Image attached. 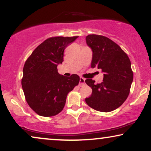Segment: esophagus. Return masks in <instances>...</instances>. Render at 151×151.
I'll return each mask as SVG.
<instances>
[{"label": "esophagus", "mask_w": 151, "mask_h": 151, "mask_svg": "<svg viewBox=\"0 0 151 151\" xmlns=\"http://www.w3.org/2000/svg\"><path fill=\"white\" fill-rule=\"evenodd\" d=\"M85 84V79L83 78H80V83H79V85L80 86H82L84 85V84Z\"/></svg>", "instance_id": "34e87169"}]
</instances>
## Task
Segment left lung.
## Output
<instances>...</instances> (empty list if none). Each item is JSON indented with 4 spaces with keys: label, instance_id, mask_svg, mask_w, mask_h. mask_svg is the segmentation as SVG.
Returning <instances> with one entry per match:
<instances>
[{
    "label": "left lung",
    "instance_id": "8db88e82",
    "mask_svg": "<svg viewBox=\"0 0 151 151\" xmlns=\"http://www.w3.org/2000/svg\"><path fill=\"white\" fill-rule=\"evenodd\" d=\"M86 41L93 51L91 68L98 67L104 73L100 84H95L91 79L85 80L92 88L86 103L96 111L110 112L120 106L129 96L133 80L131 61L121 47L107 37L90 34Z\"/></svg>",
    "mask_w": 151,
    "mask_h": 151
}]
</instances>
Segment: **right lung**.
<instances>
[{
  "instance_id": "add662e5",
  "label": "right lung",
  "mask_w": 151,
  "mask_h": 151,
  "mask_svg": "<svg viewBox=\"0 0 151 151\" xmlns=\"http://www.w3.org/2000/svg\"><path fill=\"white\" fill-rule=\"evenodd\" d=\"M78 36H56L38 45L23 67L22 87L27 102L43 117L54 116L65 106L68 93L77 86L80 77H66L58 73L57 66L63 62L64 51Z\"/></svg>"
}]
</instances>
